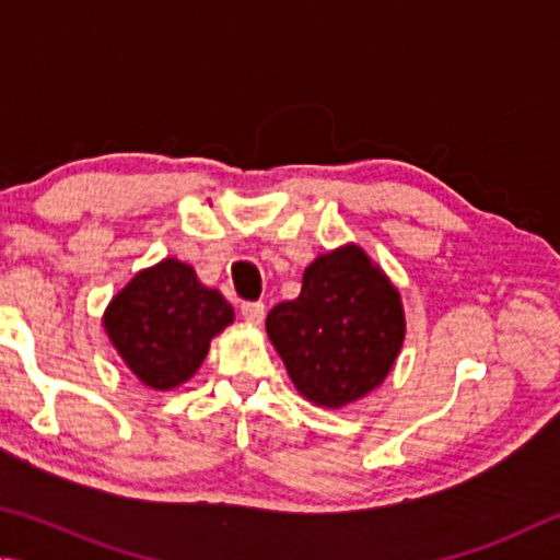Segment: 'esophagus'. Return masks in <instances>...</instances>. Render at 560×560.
Returning <instances> with one entry per match:
<instances>
[{
    "label": "esophagus",
    "instance_id": "1",
    "mask_svg": "<svg viewBox=\"0 0 560 560\" xmlns=\"http://www.w3.org/2000/svg\"><path fill=\"white\" fill-rule=\"evenodd\" d=\"M241 315L245 322H250V325H260L265 317V305L262 302H243Z\"/></svg>",
    "mask_w": 560,
    "mask_h": 560
}]
</instances>
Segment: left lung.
Listing matches in <instances>:
<instances>
[{
	"label": "left lung",
	"mask_w": 560,
	"mask_h": 560,
	"mask_svg": "<svg viewBox=\"0 0 560 560\" xmlns=\"http://www.w3.org/2000/svg\"><path fill=\"white\" fill-rule=\"evenodd\" d=\"M265 327L292 384L327 408L376 388L406 337L398 290L357 245L319 255L300 298L275 305Z\"/></svg>",
	"instance_id": "obj_1"
}]
</instances>
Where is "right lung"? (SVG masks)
Masks as SVG:
<instances>
[{
    "label": "right lung",
    "instance_id": "1",
    "mask_svg": "<svg viewBox=\"0 0 560 560\" xmlns=\"http://www.w3.org/2000/svg\"><path fill=\"white\" fill-rule=\"evenodd\" d=\"M233 307L203 288L179 260L135 275L105 312V329L132 374L156 390L179 386L209 354L211 337L231 325Z\"/></svg>",
    "mask_w": 560,
    "mask_h": 560
}]
</instances>
